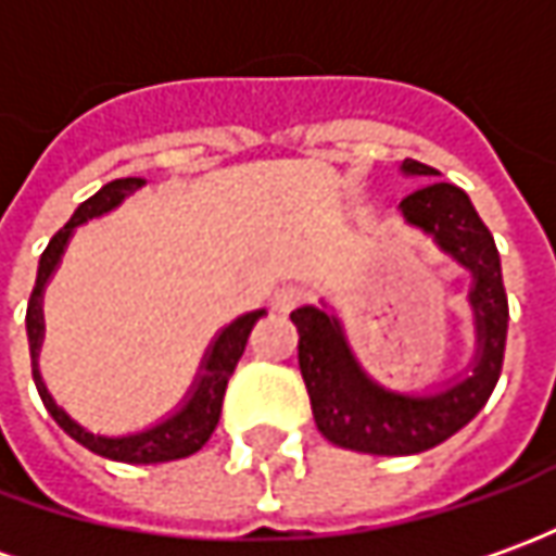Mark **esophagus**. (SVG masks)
<instances>
[{"mask_svg": "<svg viewBox=\"0 0 556 556\" xmlns=\"http://www.w3.org/2000/svg\"><path fill=\"white\" fill-rule=\"evenodd\" d=\"M303 303H305L303 290H296V287H285V290H278V293H275V300H271V308L285 315V312H293L296 305H303Z\"/></svg>", "mask_w": 556, "mask_h": 556, "instance_id": "esophagus-1", "label": "esophagus"}]
</instances>
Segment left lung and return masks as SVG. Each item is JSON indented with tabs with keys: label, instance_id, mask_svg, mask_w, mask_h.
<instances>
[{
	"label": "left lung",
	"instance_id": "1",
	"mask_svg": "<svg viewBox=\"0 0 556 556\" xmlns=\"http://www.w3.org/2000/svg\"><path fill=\"white\" fill-rule=\"evenodd\" d=\"M407 177L428 180L401 201L409 226L434 238L462 269L471 271L468 303L475 312V361L453 382L431 394L382 389L361 370L337 315L303 305L290 312L300 330V374L308 389L315 426L330 443L370 456H413L453 438L490 401L508 337V296L502 263L490 229L471 199L453 182H441L434 167L404 159Z\"/></svg>",
	"mask_w": 556,
	"mask_h": 556
}]
</instances>
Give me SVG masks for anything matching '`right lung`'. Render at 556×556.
I'll return each mask as SVG.
<instances>
[{
    "mask_svg": "<svg viewBox=\"0 0 556 556\" xmlns=\"http://www.w3.org/2000/svg\"><path fill=\"white\" fill-rule=\"evenodd\" d=\"M147 180L140 177H122V180L106 182L100 192H94L88 201H81L76 207V214L70 217V223L63 226L61 232L54 235L45 248L42 260H39V271H36V287L29 293V305H26V339H29V357H33V379H36V389L42 397L45 409L54 416V422L78 441L85 450H91L97 456L113 462H128V465H155V462H174L186 459L192 453H199L204 443L211 441L214 428L219 422V409H223V394L229 386V376L235 374V364L238 357L244 355V345L251 337L253 324L260 321L266 312L256 308L248 312L241 318H235L229 327H223L214 339V345L207 349V355L201 361L199 379L192 382V391L186 394L182 407H177L167 419H162L159 426L147 428V431H137V434H125V438H103V434H91L78 426L76 419H70L54 397L48 394L39 374V345H42V293L45 285L51 281V275L61 263L63 251H66V241L73 238L76 226L88 223V219L103 217L110 214L113 207H118L122 201L128 199L130 192H137Z\"/></svg>",
    "mask_w": 556,
    "mask_h": 556,
    "instance_id": "right-lung-1",
    "label": "right lung"
}]
</instances>
